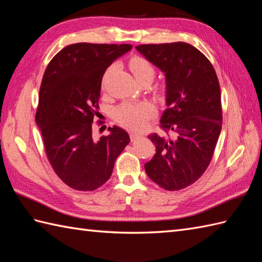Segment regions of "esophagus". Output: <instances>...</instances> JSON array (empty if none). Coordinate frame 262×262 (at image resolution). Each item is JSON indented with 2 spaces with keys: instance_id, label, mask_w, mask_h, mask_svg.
<instances>
[{
  "instance_id": "34e87169",
  "label": "esophagus",
  "mask_w": 262,
  "mask_h": 262,
  "mask_svg": "<svg viewBox=\"0 0 262 262\" xmlns=\"http://www.w3.org/2000/svg\"><path fill=\"white\" fill-rule=\"evenodd\" d=\"M130 140L132 141H135V140H137L138 137H141L142 136V134H140V133H135V132H130Z\"/></svg>"
}]
</instances>
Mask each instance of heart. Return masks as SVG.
<instances>
[{
    "label": "heart",
    "instance_id": "b5f03b06",
    "mask_svg": "<svg viewBox=\"0 0 262 262\" xmlns=\"http://www.w3.org/2000/svg\"><path fill=\"white\" fill-rule=\"evenodd\" d=\"M129 68L136 80L140 82L143 79H152L154 77L155 71L152 64L147 59L143 57H134L130 59ZM110 69L104 75L107 77ZM155 113L154 107L148 102L141 103H132L124 102L116 108L115 110V119L126 128L132 130H141L146 125L147 120L153 117Z\"/></svg>",
    "mask_w": 262,
    "mask_h": 262
}]
</instances>
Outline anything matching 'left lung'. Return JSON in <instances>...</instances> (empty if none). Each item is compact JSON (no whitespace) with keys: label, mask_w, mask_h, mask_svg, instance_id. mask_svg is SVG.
Returning <instances> with one entry per match:
<instances>
[{"label":"left lung","mask_w":262,"mask_h":262,"mask_svg":"<svg viewBox=\"0 0 262 262\" xmlns=\"http://www.w3.org/2000/svg\"><path fill=\"white\" fill-rule=\"evenodd\" d=\"M136 49L165 75L168 108L160 122L173 135L148 136L157 153L145 163V171L161 188L180 190L197 181L213 158L223 119L219 79L207 57L190 43H151Z\"/></svg>","instance_id":"8db88e82"}]
</instances>
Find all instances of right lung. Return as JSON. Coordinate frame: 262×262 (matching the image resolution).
<instances>
[{
  "mask_svg": "<svg viewBox=\"0 0 262 262\" xmlns=\"http://www.w3.org/2000/svg\"><path fill=\"white\" fill-rule=\"evenodd\" d=\"M130 49L128 43H72L55 55L43 74L36 124L54 171L75 190L93 191L107 182L130 141L118 126L100 140L92 136L102 76Z\"/></svg>",
  "mask_w": 262,
  "mask_h": 262,
  "instance_id": "right-lung-1",
  "label": "right lung"
}]
</instances>
